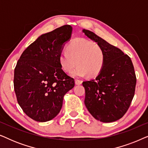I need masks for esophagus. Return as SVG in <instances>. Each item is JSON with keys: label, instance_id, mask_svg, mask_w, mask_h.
Masks as SVG:
<instances>
[{"label": "esophagus", "instance_id": "obj_1", "mask_svg": "<svg viewBox=\"0 0 148 148\" xmlns=\"http://www.w3.org/2000/svg\"><path fill=\"white\" fill-rule=\"evenodd\" d=\"M75 84L76 85H81L82 84V81H81V80H79V79H75Z\"/></svg>", "mask_w": 148, "mask_h": 148}]
</instances>
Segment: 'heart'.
<instances>
[{"mask_svg":"<svg viewBox=\"0 0 148 148\" xmlns=\"http://www.w3.org/2000/svg\"><path fill=\"white\" fill-rule=\"evenodd\" d=\"M62 69L70 73L77 64L78 67L73 72L75 77H83L88 74L93 77L102 70L104 63L102 48L95 42L85 38H76L59 56Z\"/></svg>","mask_w":148,"mask_h":148,"instance_id":"1","label":"heart"}]
</instances>
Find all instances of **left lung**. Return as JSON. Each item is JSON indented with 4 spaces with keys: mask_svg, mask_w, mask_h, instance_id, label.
<instances>
[{
    "mask_svg": "<svg viewBox=\"0 0 148 148\" xmlns=\"http://www.w3.org/2000/svg\"><path fill=\"white\" fill-rule=\"evenodd\" d=\"M104 53V63L95 79L83 82L85 105L96 120L116 121L127 112L135 94L136 76L130 57L94 32L83 29Z\"/></svg>",
    "mask_w": 148,
    "mask_h": 148,
    "instance_id": "obj_1",
    "label": "left lung"
}]
</instances>
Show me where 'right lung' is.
I'll list each match as a JSON object with an SVG mask.
<instances>
[{"label":"right lung","instance_id":"right-lung-1","mask_svg":"<svg viewBox=\"0 0 148 148\" xmlns=\"http://www.w3.org/2000/svg\"><path fill=\"white\" fill-rule=\"evenodd\" d=\"M72 29L65 25L39 36L24 50L15 66L14 89L18 104L34 121L54 119L61 110L64 96L75 86L74 79L59 62Z\"/></svg>","mask_w":148,"mask_h":148}]
</instances>
